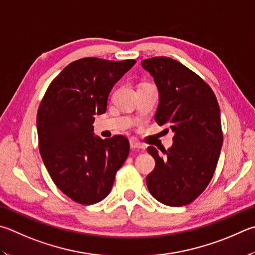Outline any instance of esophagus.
<instances>
[{
  "mask_svg": "<svg viewBox=\"0 0 255 255\" xmlns=\"http://www.w3.org/2000/svg\"><path fill=\"white\" fill-rule=\"evenodd\" d=\"M130 148H132V149H143V148H145V146H143L142 143H140V142H138L136 140L131 139L130 140Z\"/></svg>",
  "mask_w": 255,
  "mask_h": 255,
  "instance_id": "34e87169",
  "label": "esophagus"
}]
</instances>
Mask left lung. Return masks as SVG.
<instances>
[{
    "label": "left lung",
    "instance_id": "1",
    "mask_svg": "<svg viewBox=\"0 0 255 255\" xmlns=\"http://www.w3.org/2000/svg\"><path fill=\"white\" fill-rule=\"evenodd\" d=\"M141 66L158 88L156 123L175 132L173 146L163 155L148 147L156 165L146 177L147 187L165 205H187L204 192L215 172L223 143L220 106L211 87L176 60L154 57Z\"/></svg>",
    "mask_w": 255,
    "mask_h": 255
}]
</instances>
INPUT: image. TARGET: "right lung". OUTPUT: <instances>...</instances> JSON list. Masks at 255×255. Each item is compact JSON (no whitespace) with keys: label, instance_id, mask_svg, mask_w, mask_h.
Segmentation results:
<instances>
[{"label":"right lung","instance_id":"add662e5","mask_svg":"<svg viewBox=\"0 0 255 255\" xmlns=\"http://www.w3.org/2000/svg\"><path fill=\"white\" fill-rule=\"evenodd\" d=\"M136 61L82 58L50 83L38 109L36 128L43 163L60 191L79 204L108 195L129 154L123 135L94 136L95 115L107 110L109 92Z\"/></svg>","mask_w":255,"mask_h":255}]
</instances>
